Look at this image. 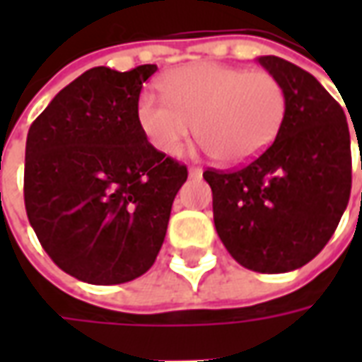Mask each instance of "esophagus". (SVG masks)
<instances>
[{
  "label": "esophagus",
  "mask_w": 362,
  "mask_h": 362,
  "mask_svg": "<svg viewBox=\"0 0 362 362\" xmlns=\"http://www.w3.org/2000/svg\"><path fill=\"white\" fill-rule=\"evenodd\" d=\"M189 176H192V178H197V176H202V173H204V170H202V168H199V166H189Z\"/></svg>",
  "instance_id": "obj_1"
}]
</instances>
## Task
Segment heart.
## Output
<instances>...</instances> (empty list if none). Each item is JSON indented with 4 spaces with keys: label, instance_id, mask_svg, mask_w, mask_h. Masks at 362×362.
<instances>
[{
    "label": "heart",
    "instance_id": "heart-1",
    "mask_svg": "<svg viewBox=\"0 0 362 362\" xmlns=\"http://www.w3.org/2000/svg\"><path fill=\"white\" fill-rule=\"evenodd\" d=\"M165 98L143 93L135 116L153 147L178 157L189 135L204 143L217 163L246 165L279 135L287 96L269 71H246L221 64H196L168 74Z\"/></svg>",
    "mask_w": 362,
    "mask_h": 362
}]
</instances>
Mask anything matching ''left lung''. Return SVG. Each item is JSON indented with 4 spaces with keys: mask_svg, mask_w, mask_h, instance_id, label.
Masks as SVG:
<instances>
[{
    "mask_svg": "<svg viewBox=\"0 0 362 362\" xmlns=\"http://www.w3.org/2000/svg\"><path fill=\"white\" fill-rule=\"evenodd\" d=\"M258 62L287 96L279 135L243 168H207L204 178L228 254L252 272L285 273L318 256L349 204V126L314 75L277 56Z\"/></svg>",
    "mask_w": 362,
    "mask_h": 362,
    "instance_id": "obj_1",
    "label": "left lung"
}]
</instances>
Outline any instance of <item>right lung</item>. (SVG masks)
<instances>
[{"label": "right lung", "mask_w": 362, "mask_h": 362, "mask_svg": "<svg viewBox=\"0 0 362 362\" xmlns=\"http://www.w3.org/2000/svg\"><path fill=\"white\" fill-rule=\"evenodd\" d=\"M157 71L93 67L33 122L25 207L52 262L75 279L118 285L147 272L165 243L188 168L137 124L143 83Z\"/></svg>", "instance_id": "add662e5"}]
</instances>
